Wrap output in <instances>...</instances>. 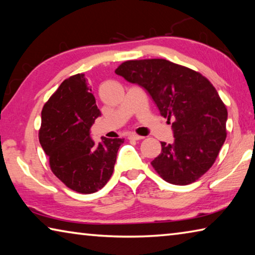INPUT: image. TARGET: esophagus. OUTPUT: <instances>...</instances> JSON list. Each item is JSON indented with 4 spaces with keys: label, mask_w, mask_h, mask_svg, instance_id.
<instances>
[{
    "label": "esophagus",
    "mask_w": 255,
    "mask_h": 255,
    "mask_svg": "<svg viewBox=\"0 0 255 255\" xmlns=\"http://www.w3.org/2000/svg\"><path fill=\"white\" fill-rule=\"evenodd\" d=\"M128 139H132V140H140V139H144L143 136H138L136 133H129L127 136Z\"/></svg>",
    "instance_id": "34e87169"
}]
</instances>
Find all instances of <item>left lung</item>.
I'll list each match as a JSON object with an SVG mask.
<instances>
[{"mask_svg":"<svg viewBox=\"0 0 255 255\" xmlns=\"http://www.w3.org/2000/svg\"><path fill=\"white\" fill-rule=\"evenodd\" d=\"M116 74L140 85L172 119L174 141H162L152 165L166 182L187 185L208 171L226 139L227 109L213 84L200 73L166 59L127 60Z\"/></svg>","mask_w":255,"mask_h":255,"instance_id":"1","label":"left lung"}]
</instances>
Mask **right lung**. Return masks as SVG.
I'll return each instance as SVG.
<instances>
[{
    "instance_id": "1",
    "label": "right lung",
    "mask_w": 255,
    "mask_h": 255,
    "mask_svg": "<svg viewBox=\"0 0 255 255\" xmlns=\"http://www.w3.org/2000/svg\"><path fill=\"white\" fill-rule=\"evenodd\" d=\"M84 74L68 77L42 108L39 141L49 157L53 173L72 190L93 193L114 173L123 138H106L99 144L90 128L100 117Z\"/></svg>"
}]
</instances>
